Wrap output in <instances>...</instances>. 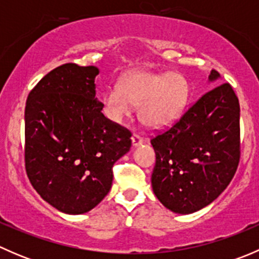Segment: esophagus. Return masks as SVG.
<instances>
[{
    "mask_svg": "<svg viewBox=\"0 0 259 259\" xmlns=\"http://www.w3.org/2000/svg\"><path fill=\"white\" fill-rule=\"evenodd\" d=\"M132 143H133V146H139V145H142L143 143H144V139H143L142 137H140L139 134H133V137H132Z\"/></svg>",
    "mask_w": 259,
    "mask_h": 259,
    "instance_id": "esophagus-1",
    "label": "esophagus"
}]
</instances>
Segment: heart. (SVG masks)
I'll return each mask as SVG.
<instances>
[{
  "mask_svg": "<svg viewBox=\"0 0 259 259\" xmlns=\"http://www.w3.org/2000/svg\"><path fill=\"white\" fill-rule=\"evenodd\" d=\"M189 88L179 74L132 72L109 89L103 96L104 113L121 122L139 105V117L149 127H163L180 116L187 105Z\"/></svg>",
  "mask_w": 259,
  "mask_h": 259,
  "instance_id": "obj_1",
  "label": "heart"
}]
</instances>
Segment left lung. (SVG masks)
Returning <instances> with one entry per match:
<instances>
[{
	"instance_id": "left-lung-1",
	"label": "left lung",
	"mask_w": 259,
	"mask_h": 259,
	"mask_svg": "<svg viewBox=\"0 0 259 259\" xmlns=\"http://www.w3.org/2000/svg\"><path fill=\"white\" fill-rule=\"evenodd\" d=\"M218 77L211 70L209 81ZM239 111L232 86L221 83L150 140L156 155L151 185L164 207L194 213L228 187L241 158Z\"/></svg>"
}]
</instances>
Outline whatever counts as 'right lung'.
Listing matches in <instances>:
<instances>
[{
	"instance_id": "1",
	"label": "right lung",
	"mask_w": 259,
	"mask_h": 259,
	"mask_svg": "<svg viewBox=\"0 0 259 259\" xmlns=\"http://www.w3.org/2000/svg\"><path fill=\"white\" fill-rule=\"evenodd\" d=\"M95 66L64 64L30 91L25 109V166L44 200L66 214L95 208L113 184V166L132 133L101 113Z\"/></svg>"
}]
</instances>
